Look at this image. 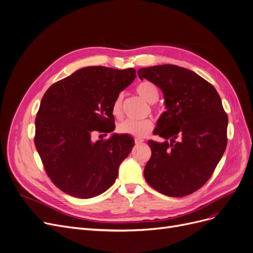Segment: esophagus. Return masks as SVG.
<instances>
[{
  "label": "esophagus",
  "instance_id": "1",
  "mask_svg": "<svg viewBox=\"0 0 253 253\" xmlns=\"http://www.w3.org/2000/svg\"><path fill=\"white\" fill-rule=\"evenodd\" d=\"M143 142H144V140L141 139V138H136V139H135V143H136V144H141V143H143Z\"/></svg>",
  "mask_w": 253,
  "mask_h": 253
}]
</instances>
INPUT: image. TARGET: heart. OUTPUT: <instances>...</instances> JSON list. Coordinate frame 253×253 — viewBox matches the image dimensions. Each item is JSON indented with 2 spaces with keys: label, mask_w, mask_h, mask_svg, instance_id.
Returning a JSON list of instances; mask_svg holds the SVG:
<instances>
[{
  "label": "heart",
  "mask_w": 253,
  "mask_h": 253,
  "mask_svg": "<svg viewBox=\"0 0 253 253\" xmlns=\"http://www.w3.org/2000/svg\"><path fill=\"white\" fill-rule=\"evenodd\" d=\"M136 90L142 99L145 100L148 103H154L159 99V89L155 84L150 81H143L139 83ZM122 104H123V94H118L113 105H112V112L114 115H119L122 113ZM153 127V123L151 119H126L120 123L117 126L119 133L127 134L134 137H144L146 136Z\"/></svg>",
  "instance_id": "heart-1"
}]
</instances>
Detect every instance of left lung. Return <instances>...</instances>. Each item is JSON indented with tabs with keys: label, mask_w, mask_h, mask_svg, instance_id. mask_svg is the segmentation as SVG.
I'll return each instance as SVG.
<instances>
[{
	"label": "left lung",
	"mask_w": 253,
	"mask_h": 253,
	"mask_svg": "<svg viewBox=\"0 0 253 253\" xmlns=\"http://www.w3.org/2000/svg\"><path fill=\"white\" fill-rule=\"evenodd\" d=\"M138 76L161 88L167 109L153 130L165 141H148L151 158L144 177L163 195H190L208 181L226 147L221 99L208 81L175 65L141 68Z\"/></svg>",
	"instance_id": "1"
}]
</instances>
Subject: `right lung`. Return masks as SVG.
Instances as JSON below:
<instances>
[{
  "mask_svg": "<svg viewBox=\"0 0 253 253\" xmlns=\"http://www.w3.org/2000/svg\"><path fill=\"white\" fill-rule=\"evenodd\" d=\"M136 70L85 67L47 89L36 118L35 145L47 175L66 194L97 197L111 187L135 145L127 134L93 142L94 130H114L112 105Z\"/></svg>",
  "mask_w": 253,
  "mask_h": 253,
  "instance_id": "right-lung-1",
  "label": "right lung"
}]
</instances>
